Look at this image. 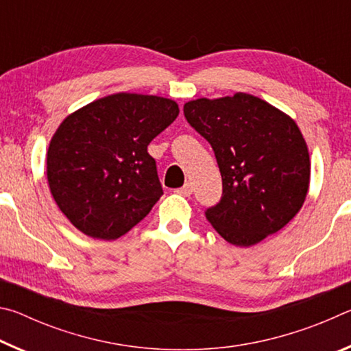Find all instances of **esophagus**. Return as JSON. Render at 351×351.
Wrapping results in <instances>:
<instances>
[{
	"mask_svg": "<svg viewBox=\"0 0 351 351\" xmlns=\"http://www.w3.org/2000/svg\"><path fill=\"white\" fill-rule=\"evenodd\" d=\"M192 192H193V187H192V184H190V182L184 184L181 189H176V193L178 195H182V197H190V195H192Z\"/></svg>",
	"mask_w": 351,
	"mask_h": 351,
	"instance_id": "esophagus-1",
	"label": "esophagus"
}]
</instances>
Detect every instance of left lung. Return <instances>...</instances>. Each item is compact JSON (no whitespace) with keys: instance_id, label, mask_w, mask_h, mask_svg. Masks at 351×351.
<instances>
[{"instance_id":"obj_1","label":"left lung","mask_w":351,"mask_h":351,"mask_svg":"<svg viewBox=\"0 0 351 351\" xmlns=\"http://www.w3.org/2000/svg\"><path fill=\"white\" fill-rule=\"evenodd\" d=\"M184 116L215 153L223 197L206 210L230 245L249 247L285 228L304 206L310 153L297 123L251 94L197 99Z\"/></svg>"}]
</instances>
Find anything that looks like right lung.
Listing matches in <instances>:
<instances>
[{
	"instance_id": "right-lung-1",
	"label": "right lung",
	"mask_w": 351,
	"mask_h": 351,
	"mask_svg": "<svg viewBox=\"0 0 351 351\" xmlns=\"http://www.w3.org/2000/svg\"><path fill=\"white\" fill-rule=\"evenodd\" d=\"M180 114L175 100L117 93L64 119L47 148V184L73 226L94 240H116L161 198L147 147Z\"/></svg>"
}]
</instances>
